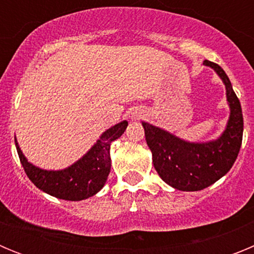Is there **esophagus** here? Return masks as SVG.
<instances>
[{
	"label": "esophagus",
	"mask_w": 254,
	"mask_h": 254,
	"mask_svg": "<svg viewBox=\"0 0 254 254\" xmlns=\"http://www.w3.org/2000/svg\"><path fill=\"white\" fill-rule=\"evenodd\" d=\"M141 117H142V112L138 111V109H136V111L131 112V114H129V118H131L132 121H137V120H140Z\"/></svg>",
	"instance_id": "34e87169"
}]
</instances>
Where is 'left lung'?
I'll return each mask as SVG.
<instances>
[{"label": "left lung", "instance_id": "obj_1", "mask_svg": "<svg viewBox=\"0 0 254 254\" xmlns=\"http://www.w3.org/2000/svg\"><path fill=\"white\" fill-rule=\"evenodd\" d=\"M223 80L230 116L224 132L216 140L190 142L156 126L142 122L152 163L160 178L179 190H201L214 185L233 167L243 138V114L232 82L219 64L203 61Z\"/></svg>", "mask_w": 254, "mask_h": 254}]
</instances>
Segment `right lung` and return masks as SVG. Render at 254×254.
Returning a JSON list of instances; mask_svg holds the SVG:
<instances>
[{"label":"right lung","instance_id":"add662e5","mask_svg":"<svg viewBox=\"0 0 254 254\" xmlns=\"http://www.w3.org/2000/svg\"><path fill=\"white\" fill-rule=\"evenodd\" d=\"M128 126L127 121L103 132L99 140L77 161L61 170H46L29 163L16 137L17 154L26 176L46 193L66 201H81L94 196L104 187L111 172V143L120 138Z\"/></svg>","mask_w":254,"mask_h":254}]
</instances>
